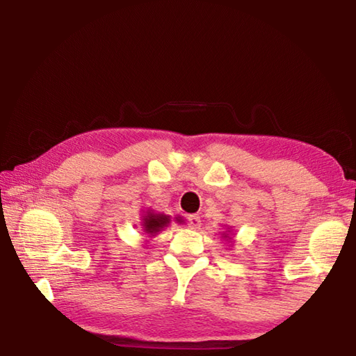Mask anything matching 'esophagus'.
Listing matches in <instances>:
<instances>
[{
    "label": "esophagus",
    "mask_w": 356,
    "mask_h": 356,
    "mask_svg": "<svg viewBox=\"0 0 356 356\" xmlns=\"http://www.w3.org/2000/svg\"><path fill=\"white\" fill-rule=\"evenodd\" d=\"M188 226H190L191 229H200V227H201V216L190 215V216H188Z\"/></svg>",
    "instance_id": "esophagus-1"
}]
</instances>
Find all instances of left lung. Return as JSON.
<instances>
[{
  "label": "left lung",
  "instance_id": "1",
  "mask_svg": "<svg viewBox=\"0 0 356 356\" xmlns=\"http://www.w3.org/2000/svg\"><path fill=\"white\" fill-rule=\"evenodd\" d=\"M225 237H227V236H225Z\"/></svg>",
  "mask_w": 356,
  "mask_h": 356
}]
</instances>
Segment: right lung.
Masks as SVG:
<instances>
[{"mask_svg":"<svg viewBox=\"0 0 356 356\" xmlns=\"http://www.w3.org/2000/svg\"><path fill=\"white\" fill-rule=\"evenodd\" d=\"M170 221H171V218L168 215L154 213V212H150V210H147L146 215L143 216L141 226H143V231L146 232L149 237H152L156 232L163 231V227L170 225ZM176 221L182 222V218H180V216H176Z\"/></svg>","mask_w":356,"mask_h":356,"instance_id":"right-lung-1","label":"right lung"}]
</instances>
